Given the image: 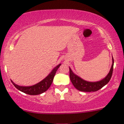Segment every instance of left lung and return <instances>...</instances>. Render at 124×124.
I'll return each instance as SVG.
<instances>
[{
    "label": "left lung",
    "instance_id": "1",
    "mask_svg": "<svg viewBox=\"0 0 124 124\" xmlns=\"http://www.w3.org/2000/svg\"><path fill=\"white\" fill-rule=\"evenodd\" d=\"M114 60L112 57V64L109 73L103 79L97 82H89L82 79L81 77L74 73L69 67L70 78L73 86L77 90L83 92H94L99 90L106 85L110 80L113 73Z\"/></svg>",
    "mask_w": 124,
    "mask_h": 124
}]
</instances>
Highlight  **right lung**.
I'll return each mask as SVG.
<instances>
[{
    "label": "right lung",
    "instance_id": "right-lung-1",
    "mask_svg": "<svg viewBox=\"0 0 124 124\" xmlns=\"http://www.w3.org/2000/svg\"><path fill=\"white\" fill-rule=\"evenodd\" d=\"M60 66L61 64L57 65L56 67H55L53 69V70L51 71L50 73L45 78L43 79L42 81L39 82V83L35 84V85L29 86H24L16 85L12 80H11V82L12 83V84L14 85L16 88H17L18 90L23 92V93L29 94V95H39V94H40L45 92L50 87L51 85L53 83L54 78L55 75L56 71H57Z\"/></svg>",
    "mask_w": 124,
    "mask_h": 124
}]
</instances>
